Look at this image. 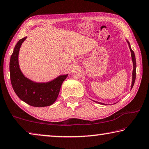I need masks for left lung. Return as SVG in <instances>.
Here are the masks:
<instances>
[{"label":"left lung","mask_w":149,"mask_h":149,"mask_svg":"<svg viewBox=\"0 0 149 149\" xmlns=\"http://www.w3.org/2000/svg\"><path fill=\"white\" fill-rule=\"evenodd\" d=\"M127 43L129 44V47H130V51H131V56H132V61H133V65H134V69H133V72H132V85H131V90L132 89L133 86H134V83H135V77H136V61H135V54L134 51L132 50L131 47H130V42L128 41L127 40ZM96 103H98L100 104H103V105H105L104 103H100V102H97V101H95ZM115 104V103H114Z\"/></svg>","instance_id":"obj_1"}]
</instances>
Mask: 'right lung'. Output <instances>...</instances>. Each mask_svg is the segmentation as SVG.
Here are the masks:
<instances>
[{"instance_id": "1", "label": "right lung", "mask_w": 149, "mask_h": 149, "mask_svg": "<svg viewBox=\"0 0 149 149\" xmlns=\"http://www.w3.org/2000/svg\"><path fill=\"white\" fill-rule=\"evenodd\" d=\"M26 37L17 42L10 57V80L13 89L21 100L36 107L49 106L56 101L63 82L68 74L60 75L52 81L46 83L35 82L25 77L22 72L18 61L20 47Z\"/></svg>"}]
</instances>
